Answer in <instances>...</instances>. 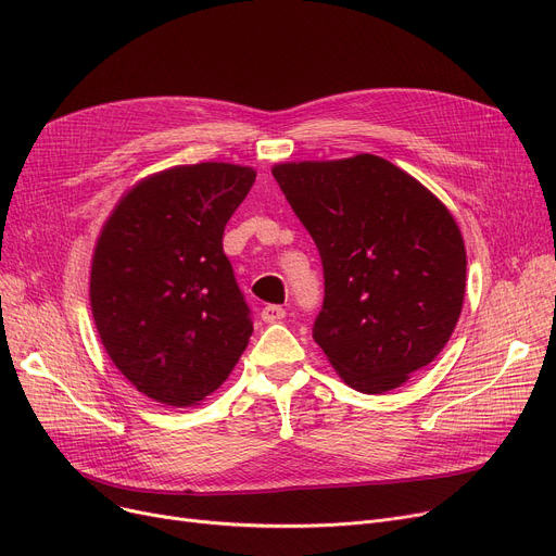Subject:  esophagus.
<instances>
[{
  "mask_svg": "<svg viewBox=\"0 0 556 556\" xmlns=\"http://www.w3.org/2000/svg\"><path fill=\"white\" fill-rule=\"evenodd\" d=\"M286 317V311L281 308V306H275V304H270V306H266L261 311V319L266 325H275V323H281V319Z\"/></svg>",
  "mask_w": 556,
  "mask_h": 556,
  "instance_id": "1",
  "label": "esophagus"
}]
</instances>
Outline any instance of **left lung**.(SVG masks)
<instances>
[{
    "instance_id": "left-lung-1",
    "label": "left lung",
    "mask_w": 556,
    "mask_h": 556,
    "mask_svg": "<svg viewBox=\"0 0 556 556\" xmlns=\"http://www.w3.org/2000/svg\"><path fill=\"white\" fill-rule=\"evenodd\" d=\"M273 175L323 256L315 342L352 390L401 388L440 356L462 313L466 250L453 214L369 153L279 162Z\"/></svg>"
}]
</instances>
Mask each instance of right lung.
I'll use <instances>...</instances> for the list:
<instances>
[{
    "mask_svg": "<svg viewBox=\"0 0 556 556\" xmlns=\"http://www.w3.org/2000/svg\"><path fill=\"white\" fill-rule=\"evenodd\" d=\"M256 170L180 164L132 185L92 254L90 306L105 354L149 399L193 407L216 392L252 336L223 231Z\"/></svg>",
    "mask_w": 556,
    "mask_h": 556,
    "instance_id": "1",
    "label": "right lung"
}]
</instances>
